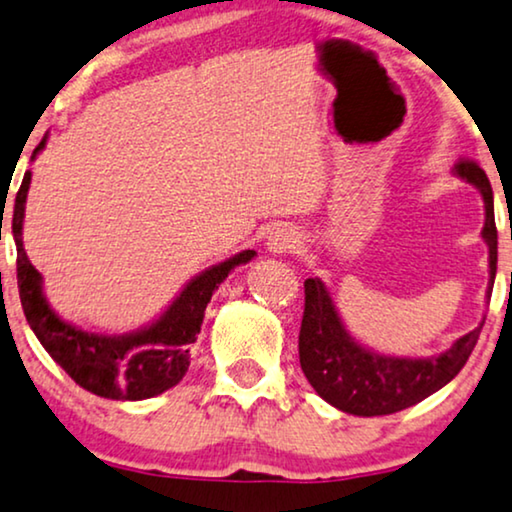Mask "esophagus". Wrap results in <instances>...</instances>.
I'll list each match as a JSON object with an SVG mask.
<instances>
[{
  "mask_svg": "<svg viewBox=\"0 0 512 512\" xmlns=\"http://www.w3.org/2000/svg\"><path fill=\"white\" fill-rule=\"evenodd\" d=\"M297 243L299 238L290 227H276L267 238V248L269 252H274V255H285V252H290Z\"/></svg>",
  "mask_w": 512,
  "mask_h": 512,
  "instance_id": "34e87169",
  "label": "esophagus"
}]
</instances>
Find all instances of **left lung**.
I'll list each match as a JSON object with an SVG mask.
<instances>
[{
	"instance_id": "obj_1",
	"label": "left lung",
	"mask_w": 512,
	"mask_h": 512,
	"mask_svg": "<svg viewBox=\"0 0 512 512\" xmlns=\"http://www.w3.org/2000/svg\"><path fill=\"white\" fill-rule=\"evenodd\" d=\"M454 175L480 189L485 201L482 238L489 248V285L492 297L496 278V222L494 194L485 170L473 161H459ZM480 327L456 339L445 353L431 358L381 356L353 339L339 318L337 306L320 278L304 281V318L299 330V365L325 403L356 417H381L421 403L449 384L466 365Z\"/></svg>"
}]
</instances>
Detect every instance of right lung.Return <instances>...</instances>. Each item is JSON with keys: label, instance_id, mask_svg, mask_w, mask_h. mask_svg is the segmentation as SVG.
<instances>
[{"label": "right lung", "instance_id": "obj_1", "mask_svg": "<svg viewBox=\"0 0 512 512\" xmlns=\"http://www.w3.org/2000/svg\"><path fill=\"white\" fill-rule=\"evenodd\" d=\"M44 145L46 135L32 152V159H37ZM30 180L32 173L27 170L16 194L11 231L18 250L20 304H23L32 332L49 351V356L81 388L109 400L154 398L180 384L192 363V344L201 332L203 313L210 297L231 269L250 262L257 252L243 250L201 271L152 325L128 332V335H95V332H86L67 323L51 309L42 288V274L27 260L23 248V220Z\"/></svg>", "mask_w": 512, "mask_h": 512}]
</instances>
